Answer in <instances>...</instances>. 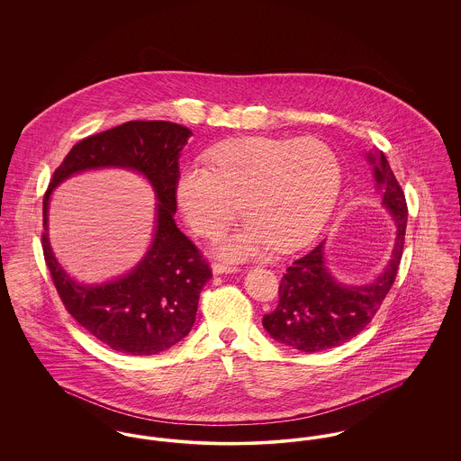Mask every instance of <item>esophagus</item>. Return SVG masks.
Segmentation results:
<instances>
[{
  "label": "esophagus",
  "mask_w": 461,
  "mask_h": 461,
  "mask_svg": "<svg viewBox=\"0 0 461 461\" xmlns=\"http://www.w3.org/2000/svg\"><path fill=\"white\" fill-rule=\"evenodd\" d=\"M240 267L237 266H228V264H212V273L214 275H231V273H239Z\"/></svg>",
  "instance_id": "esophagus-1"
}]
</instances>
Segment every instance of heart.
<instances>
[{
  "label": "heart",
  "instance_id": "1",
  "mask_svg": "<svg viewBox=\"0 0 461 461\" xmlns=\"http://www.w3.org/2000/svg\"><path fill=\"white\" fill-rule=\"evenodd\" d=\"M209 165L188 164L176 179L177 205L205 237L221 235L239 214L240 231L218 245L228 259L294 250L311 240L337 202L340 164L318 138L245 136L220 143ZM241 203H238V200Z\"/></svg>",
  "mask_w": 461,
  "mask_h": 461
}]
</instances>
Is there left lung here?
<instances>
[{"label":"left lung","instance_id":"obj_1","mask_svg":"<svg viewBox=\"0 0 461 461\" xmlns=\"http://www.w3.org/2000/svg\"><path fill=\"white\" fill-rule=\"evenodd\" d=\"M366 158L382 203L394 222L393 256L384 273L365 285L344 284L330 273L325 240L288 266L278 290V307L264 314L263 327L276 342L297 351H325L351 340L372 321L394 284L408 222L406 198L384 152H368Z\"/></svg>","mask_w":461,"mask_h":461}]
</instances>
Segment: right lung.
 <instances>
[{
	"mask_svg": "<svg viewBox=\"0 0 461 461\" xmlns=\"http://www.w3.org/2000/svg\"><path fill=\"white\" fill-rule=\"evenodd\" d=\"M192 131L167 121H130L76 143L53 173L43 198L44 261L70 316L113 351L152 356L173 348L195 323L198 297L212 273L176 226L179 155ZM117 167L155 188V239L130 274L104 285H79L56 261L47 239L52 190L70 175Z\"/></svg>",
	"mask_w": 461,
	"mask_h": 461,
	"instance_id": "1",
	"label": "right lung"
}]
</instances>
